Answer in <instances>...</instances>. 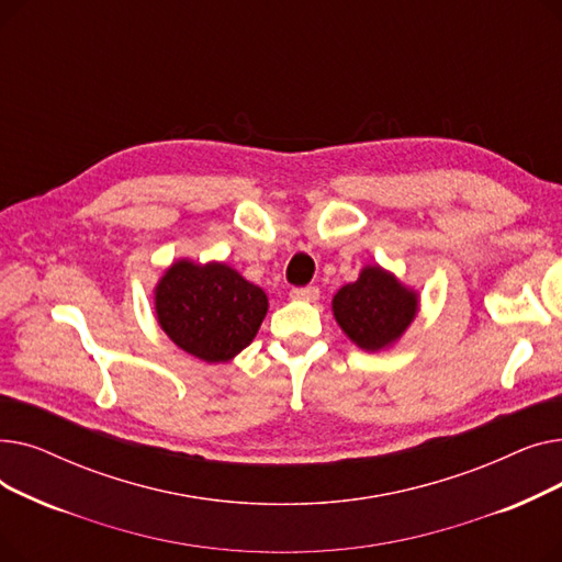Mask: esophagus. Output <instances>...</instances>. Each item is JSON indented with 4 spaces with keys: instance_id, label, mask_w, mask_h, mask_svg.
I'll list each match as a JSON object with an SVG mask.
<instances>
[{
    "instance_id": "obj_1",
    "label": "esophagus",
    "mask_w": 562,
    "mask_h": 562,
    "mask_svg": "<svg viewBox=\"0 0 562 562\" xmlns=\"http://www.w3.org/2000/svg\"><path fill=\"white\" fill-rule=\"evenodd\" d=\"M289 296H291L293 301L314 303V301H318V286H296V289H291Z\"/></svg>"
}]
</instances>
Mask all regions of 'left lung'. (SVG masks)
Returning <instances> with one entry per match:
<instances>
[{
	"label": "left lung",
	"mask_w": 562,
	"mask_h": 562,
	"mask_svg": "<svg viewBox=\"0 0 562 562\" xmlns=\"http://www.w3.org/2000/svg\"><path fill=\"white\" fill-rule=\"evenodd\" d=\"M419 312V293L382 266H364L360 278L333 299V314L346 337L362 350H385L403 337Z\"/></svg>",
	"instance_id": "left-lung-1"
}]
</instances>
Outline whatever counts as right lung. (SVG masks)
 <instances>
[{
	"label": "right lung",
	"mask_w": 562,
	"mask_h": 562,
	"mask_svg": "<svg viewBox=\"0 0 562 562\" xmlns=\"http://www.w3.org/2000/svg\"><path fill=\"white\" fill-rule=\"evenodd\" d=\"M155 312L172 344L218 364L250 346L269 312V299L223 261L177 259L155 286Z\"/></svg>",
	"instance_id": "add662e5"
}]
</instances>
